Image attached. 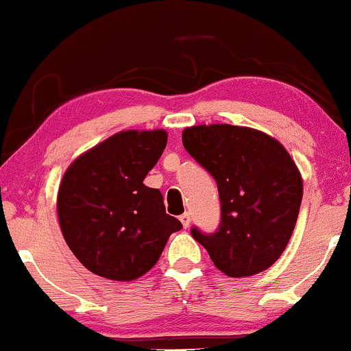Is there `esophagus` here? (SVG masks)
<instances>
[{
	"label": "esophagus",
	"mask_w": 351,
	"mask_h": 351,
	"mask_svg": "<svg viewBox=\"0 0 351 351\" xmlns=\"http://www.w3.org/2000/svg\"><path fill=\"white\" fill-rule=\"evenodd\" d=\"M180 220H181V223H183L184 228H188L189 225H191V217H189V214H183V215L180 217Z\"/></svg>",
	"instance_id": "1"
}]
</instances>
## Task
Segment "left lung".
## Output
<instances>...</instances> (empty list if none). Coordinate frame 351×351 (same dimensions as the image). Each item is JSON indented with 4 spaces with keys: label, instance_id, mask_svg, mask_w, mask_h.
<instances>
[{
    "label": "left lung",
    "instance_id": "1",
    "mask_svg": "<svg viewBox=\"0 0 351 351\" xmlns=\"http://www.w3.org/2000/svg\"><path fill=\"white\" fill-rule=\"evenodd\" d=\"M183 145L214 176L220 196V227L194 239L228 277L269 269L290 241L303 199L293 158L263 131L232 124H199L183 131Z\"/></svg>",
    "mask_w": 351,
    "mask_h": 351
}]
</instances>
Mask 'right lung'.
Returning <instances> with one entry per match:
<instances>
[{
  "mask_svg": "<svg viewBox=\"0 0 351 351\" xmlns=\"http://www.w3.org/2000/svg\"><path fill=\"white\" fill-rule=\"evenodd\" d=\"M168 134L121 131L71 163L58 191V220L84 267L110 280L131 282L157 264L171 233L158 189L143 181L167 147Z\"/></svg>",
  "mask_w": 351,
  "mask_h": 351,
  "instance_id": "1",
  "label": "right lung"
}]
</instances>
